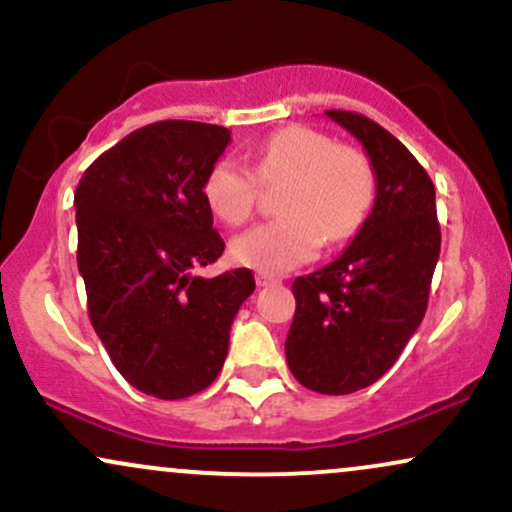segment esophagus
Here are the masks:
<instances>
[{"instance_id": "obj_1", "label": "esophagus", "mask_w": 512, "mask_h": 512, "mask_svg": "<svg viewBox=\"0 0 512 512\" xmlns=\"http://www.w3.org/2000/svg\"><path fill=\"white\" fill-rule=\"evenodd\" d=\"M257 286H274V284H279V279H276V276H272V274H264V272H257Z\"/></svg>"}]
</instances>
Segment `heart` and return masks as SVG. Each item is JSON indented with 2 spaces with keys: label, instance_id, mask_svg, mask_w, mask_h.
<instances>
[{
  "label": "heart",
  "instance_id": "b5f03b06",
  "mask_svg": "<svg viewBox=\"0 0 512 512\" xmlns=\"http://www.w3.org/2000/svg\"><path fill=\"white\" fill-rule=\"evenodd\" d=\"M252 170L264 185H287L279 197L281 219L260 223L231 243L238 264L264 274H284L313 260L320 243L351 238L375 199V170L356 146L330 134L289 125L267 137L252 154ZM204 199L228 226L252 216L260 182L236 158L223 156L207 170Z\"/></svg>",
  "mask_w": 512,
  "mask_h": 512
}]
</instances>
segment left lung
<instances>
[{"instance_id": "left-lung-1", "label": "left lung", "mask_w": 512, "mask_h": 512, "mask_svg": "<svg viewBox=\"0 0 512 512\" xmlns=\"http://www.w3.org/2000/svg\"><path fill=\"white\" fill-rule=\"evenodd\" d=\"M325 115L361 142L375 202L337 260L298 276L286 361L308 390L349 395L383 378L419 330L440 255L436 187L387 129L349 110Z\"/></svg>"}]
</instances>
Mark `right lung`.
Instances as JSON below:
<instances>
[{"mask_svg":"<svg viewBox=\"0 0 512 512\" xmlns=\"http://www.w3.org/2000/svg\"><path fill=\"white\" fill-rule=\"evenodd\" d=\"M231 129L163 120L127 134L74 192L88 317L129 385L158 399L202 392L221 373L250 269L197 276L226 245L204 199Z\"/></svg>","mask_w":512,"mask_h":512,"instance_id":"obj_1","label":"right lung"}]
</instances>
